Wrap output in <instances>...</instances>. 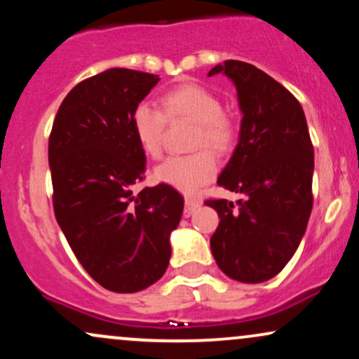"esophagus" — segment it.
I'll use <instances>...</instances> for the list:
<instances>
[{
  "instance_id": "34e87169",
  "label": "esophagus",
  "mask_w": 359,
  "mask_h": 359,
  "mask_svg": "<svg viewBox=\"0 0 359 359\" xmlns=\"http://www.w3.org/2000/svg\"><path fill=\"white\" fill-rule=\"evenodd\" d=\"M199 208H201V203H199V201H196V199H191V197H187V199H185L184 216H185V217L192 216V214L196 212L197 209H199Z\"/></svg>"
}]
</instances>
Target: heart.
I'll use <instances>...</instances> for the list:
<instances>
[{
    "instance_id": "heart-1",
    "label": "heart",
    "mask_w": 359,
    "mask_h": 359,
    "mask_svg": "<svg viewBox=\"0 0 359 359\" xmlns=\"http://www.w3.org/2000/svg\"><path fill=\"white\" fill-rule=\"evenodd\" d=\"M163 111L148 102H140L131 114V126L140 150L150 158H158L163 148L167 119L196 121L192 145L209 146L216 154H228L236 143V125L222 111V102L211 89L184 82L165 90L160 97ZM217 172L212 151L201 149L189 155H174L155 168L156 182L170 185L184 194H196L211 182Z\"/></svg>"
}]
</instances>
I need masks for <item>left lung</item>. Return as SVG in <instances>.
<instances>
[{
    "instance_id": "1",
    "label": "left lung",
    "mask_w": 359,
    "mask_h": 359,
    "mask_svg": "<svg viewBox=\"0 0 359 359\" xmlns=\"http://www.w3.org/2000/svg\"><path fill=\"white\" fill-rule=\"evenodd\" d=\"M224 74L238 90L240 140L217 185L245 196L238 208L209 199L219 226L211 236L217 266L243 283L270 280L299 248L312 211L314 147L302 106L269 74L226 60L208 76Z\"/></svg>"
}]
</instances>
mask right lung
Returning <instances> with one entry per match:
<instances>
[{"label":"right lung","instance_id":"obj_1","mask_svg":"<svg viewBox=\"0 0 359 359\" xmlns=\"http://www.w3.org/2000/svg\"><path fill=\"white\" fill-rule=\"evenodd\" d=\"M158 81L114 67L79 82L62 101L48 138L57 222L84 270L118 294L162 278L184 211L170 185L133 191L147 156L131 114Z\"/></svg>","mask_w":359,"mask_h":359}]
</instances>
